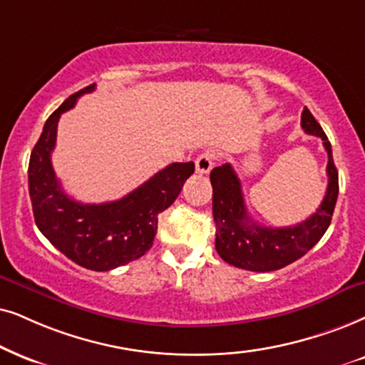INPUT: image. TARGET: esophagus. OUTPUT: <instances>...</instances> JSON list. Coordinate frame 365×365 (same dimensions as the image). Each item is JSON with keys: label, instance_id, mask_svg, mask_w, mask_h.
Here are the masks:
<instances>
[{"label": "esophagus", "instance_id": "obj_1", "mask_svg": "<svg viewBox=\"0 0 365 365\" xmlns=\"http://www.w3.org/2000/svg\"><path fill=\"white\" fill-rule=\"evenodd\" d=\"M214 160H215V155L210 153V151L202 153L195 160V172L200 175H207L212 170V167H214Z\"/></svg>", "mask_w": 365, "mask_h": 365}]
</instances>
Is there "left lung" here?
<instances>
[{"label":"left lung","instance_id":"left-lung-1","mask_svg":"<svg viewBox=\"0 0 365 365\" xmlns=\"http://www.w3.org/2000/svg\"><path fill=\"white\" fill-rule=\"evenodd\" d=\"M302 128L307 135L322 138L329 155L327 193L315 214L303 222L292 227H262L247 215L241 180L234 168L225 163L210 172L215 249L229 264L257 273L281 269L305 256L329 229L339 197V172L331 156V145L308 108L302 113Z\"/></svg>","mask_w":365,"mask_h":365}]
</instances>
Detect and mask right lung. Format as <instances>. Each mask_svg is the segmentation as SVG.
<instances>
[{"mask_svg":"<svg viewBox=\"0 0 365 365\" xmlns=\"http://www.w3.org/2000/svg\"><path fill=\"white\" fill-rule=\"evenodd\" d=\"M72 94L50 114L34 146L29 165V190L40 232L76 264L92 271H109L138 259L153 246L158 215L173 204L183 183L195 172L193 161L172 163L136 190L106 204H82L62 190L52 167L57 124L82 94Z\"/></svg>","mask_w":365,"mask_h":365,"instance_id":"right-lung-1","label":"right lung"}]
</instances>
